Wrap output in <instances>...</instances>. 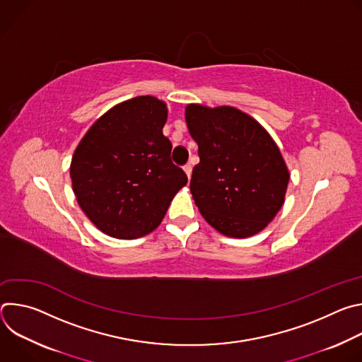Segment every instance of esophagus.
<instances>
[{"label": "esophagus", "instance_id": "esophagus-1", "mask_svg": "<svg viewBox=\"0 0 362 362\" xmlns=\"http://www.w3.org/2000/svg\"><path fill=\"white\" fill-rule=\"evenodd\" d=\"M183 170H185V173L187 175V177L190 179V176H192V166H190V165H186V166H183Z\"/></svg>", "mask_w": 362, "mask_h": 362}]
</instances>
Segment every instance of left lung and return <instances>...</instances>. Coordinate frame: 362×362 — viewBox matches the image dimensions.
I'll return each mask as SVG.
<instances>
[{"mask_svg": "<svg viewBox=\"0 0 362 362\" xmlns=\"http://www.w3.org/2000/svg\"><path fill=\"white\" fill-rule=\"evenodd\" d=\"M185 119L199 147L190 192L204 221L229 238L264 230L282 208L291 177L272 136L232 106L192 103Z\"/></svg>", "mask_w": 362, "mask_h": 362, "instance_id": "left-lung-1", "label": "left lung"}]
</instances>
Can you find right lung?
I'll use <instances>...</instances> for the list:
<instances>
[{"label": "right lung", "instance_id": "right-lung-1", "mask_svg": "<svg viewBox=\"0 0 362 362\" xmlns=\"http://www.w3.org/2000/svg\"><path fill=\"white\" fill-rule=\"evenodd\" d=\"M168 105L153 95L119 103L100 116L74 150L70 177L91 223L116 239L156 229L187 176L170 160L163 136Z\"/></svg>", "mask_w": 362, "mask_h": 362}]
</instances>
